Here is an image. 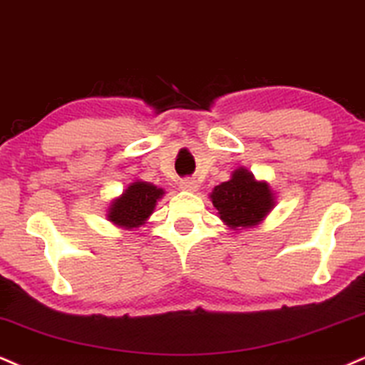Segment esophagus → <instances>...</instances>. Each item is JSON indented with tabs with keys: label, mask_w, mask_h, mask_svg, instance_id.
I'll return each mask as SVG.
<instances>
[{
	"label": "esophagus",
	"mask_w": 365,
	"mask_h": 365,
	"mask_svg": "<svg viewBox=\"0 0 365 365\" xmlns=\"http://www.w3.org/2000/svg\"><path fill=\"white\" fill-rule=\"evenodd\" d=\"M179 187H181L182 191L195 192V191H197V187H200V184H197L195 178H186V179H181V182H179Z\"/></svg>",
	"instance_id": "obj_1"
}]
</instances>
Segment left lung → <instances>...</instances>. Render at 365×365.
I'll return each mask as SVG.
<instances>
[{
	"label": "left lung",
	"mask_w": 365,
	"mask_h": 365,
	"mask_svg": "<svg viewBox=\"0 0 365 365\" xmlns=\"http://www.w3.org/2000/svg\"><path fill=\"white\" fill-rule=\"evenodd\" d=\"M211 203L218 210V217L232 230L257 227L271 213L276 196L265 181H257L244 168L232 173V178L211 191Z\"/></svg>",
	"instance_id": "obj_1"
}]
</instances>
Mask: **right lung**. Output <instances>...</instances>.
I'll return each mask as SVG.
<instances>
[{"label": "right lung", "mask_w": 365, "mask_h": 365, "mask_svg": "<svg viewBox=\"0 0 365 365\" xmlns=\"http://www.w3.org/2000/svg\"><path fill=\"white\" fill-rule=\"evenodd\" d=\"M164 196V190L145 181H135L108 208V220L116 227L132 230L143 225L154 213L157 201Z\"/></svg>", "instance_id": "add662e5"}]
</instances>
